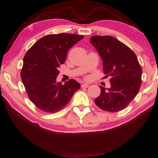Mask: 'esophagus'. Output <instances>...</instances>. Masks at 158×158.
Returning <instances> with one entry per match:
<instances>
[{
    "label": "esophagus",
    "instance_id": "esophagus-1",
    "mask_svg": "<svg viewBox=\"0 0 158 158\" xmlns=\"http://www.w3.org/2000/svg\"><path fill=\"white\" fill-rule=\"evenodd\" d=\"M89 85H88V84H85V83L82 84V85H81V87H83V88H84V87L87 88V87H89Z\"/></svg>",
    "mask_w": 158,
    "mask_h": 158
}]
</instances>
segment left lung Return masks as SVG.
<instances>
[{"mask_svg":"<svg viewBox=\"0 0 158 158\" xmlns=\"http://www.w3.org/2000/svg\"><path fill=\"white\" fill-rule=\"evenodd\" d=\"M90 43L97 50L110 87L100 86L101 94L94 100L99 108L115 112L123 110L136 97L141 85L142 69L135 54L118 40L109 35H94Z\"/></svg>","mask_w":158,"mask_h":158,"instance_id":"left-lung-1","label":"left lung"}]
</instances>
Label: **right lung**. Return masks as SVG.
I'll use <instances>...</instances> for the list:
<instances>
[{"mask_svg": "<svg viewBox=\"0 0 158 158\" xmlns=\"http://www.w3.org/2000/svg\"><path fill=\"white\" fill-rule=\"evenodd\" d=\"M83 35L58 34L38 40L25 54L21 77L28 97L41 110L54 113L64 108L81 85L70 79L62 85L56 81L60 65L69 50Z\"/></svg>", "mask_w": 158, "mask_h": 158, "instance_id": "add662e5", "label": "right lung"}]
</instances>
